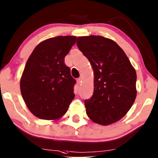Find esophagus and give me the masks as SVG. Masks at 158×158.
<instances>
[{
    "mask_svg": "<svg viewBox=\"0 0 158 158\" xmlns=\"http://www.w3.org/2000/svg\"><path fill=\"white\" fill-rule=\"evenodd\" d=\"M82 81H83V77H80L79 78H77V82H78L79 83H81Z\"/></svg>",
    "mask_w": 158,
    "mask_h": 158,
    "instance_id": "esophagus-1",
    "label": "esophagus"
}]
</instances>
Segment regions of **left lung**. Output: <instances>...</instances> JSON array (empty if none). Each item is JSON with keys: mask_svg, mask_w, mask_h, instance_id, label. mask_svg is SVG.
Wrapping results in <instances>:
<instances>
[{"mask_svg": "<svg viewBox=\"0 0 158 158\" xmlns=\"http://www.w3.org/2000/svg\"><path fill=\"white\" fill-rule=\"evenodd\" d=\"M77 45L94 70V94L85 101L86 114L102 126L126 115L136 97V73L123 50L111 39L78 37Z\"/></svg>", "mask_w": 158, "mask_h": 158, "instance_id": "obj_1", "label": "left lung"}]
</instances>
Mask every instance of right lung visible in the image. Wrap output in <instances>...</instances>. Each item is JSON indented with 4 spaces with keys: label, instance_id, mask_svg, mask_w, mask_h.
Wrapping results in <instances>:
<instances>
[{
    "label": "right lung",
    "instance_id": "right-lung-1",
    "mask_svg": "<svg viewBox=\"0 0 158 158\" xmlns=\"http://www.w3.org/2000/svg\"><path fill=\"white\" fill-rule=\"evenodd\" d=\"M76 36H57L40 43L32 52L20 80V90L30 111L43 120H57L74 99L75 80L64 57Z\"/></svg>",
    "mask_w": 158,
    "mask_h": 158
}]
</instances>
